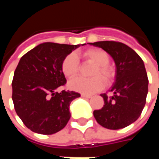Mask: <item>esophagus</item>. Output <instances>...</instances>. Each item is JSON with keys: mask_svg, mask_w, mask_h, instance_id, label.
<instances>
[{"mask_svg": "<svg viewBox=\"0 0 159 159\" xmlns=\"http://www.w3.org/2000/svg\"><path fill=\"white\" fill-rule=\"evenodd\" d=\"M81 96L83 97V98H87V99H90V98H91V96H90V95H88V94H84V93H82V94H81Z\"/></svg>", "mask_w": 159, "mask_h": 159, "instance_id": "esophagus-1", "label": "esophagus"}]
</instances>
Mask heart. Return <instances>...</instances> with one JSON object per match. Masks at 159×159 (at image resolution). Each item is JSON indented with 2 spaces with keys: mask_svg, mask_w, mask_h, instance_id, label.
Wrapping results in <instances>:
<instances>
[{
  "mask_svg": "<svg viewBox=\"0 0 159 159\" xmlns=\"http://www.w3.org/2000/svg\"><path fill=\"white\" fill-rule=\"evenodd\" d=\"M83 56L88 61L95 65L91 72L93 77H77L71 80L69 83L70 89L84 94H92L103 89L106 84L105 81L107 84L113 83L116 77V70L109 65L110 56L108 52L103 49L91 48L83 52ZM61 70L68 78H73L78 75L80 63L74 53H69L64 58L61 63Z\"/></svg>",
  "mask_w": 159,
  "mask_h": 159,
  "instance_id": "obj_1",
  "label": "heart"
}]
</instances>
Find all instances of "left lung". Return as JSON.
I'll list each match as a JSON object with an SVG mask.
<instances>
[{
    "label": "left lung",
    "mask_w": 159,
    "mask_h": 159,
    "mask_svg": "<svg viewBox=\"0 0 159 159\" xmlns=\"http://www.w3.org/2000/svg\"><path fill=\"white\" fill-rule=\"evenodd\" d=\"M110 54L117 67L116 83L110 92L100 94L103 107L93 111L97 123L108 129H120L135 122L146 105L148 78L143 60L129 46L114 41L89 43Z\"/></svg>",
    "instance_id": "left-lung-1"
}]
</instances>
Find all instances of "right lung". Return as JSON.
Segmentation results:
<instances>
[{
    "label": "right lung",
    "instance_id": "obj_1",
    "mask_svg": "<svg viewBox=\"0 0 159 159\" xmlns=\"http://www.w3.org/2000/svg\"><path fill=\"white\" fill-rule=\"evenodd\" d=\"M80 46L44 42L19 60L12 82V101L16 113L33 132L52 134L68 123L70 104L81 95L55 90L66 83L61 70L63 59Z\"/></svg>",
    "mask_w": 159,
    "mask_h": 159
}]
</instances>
